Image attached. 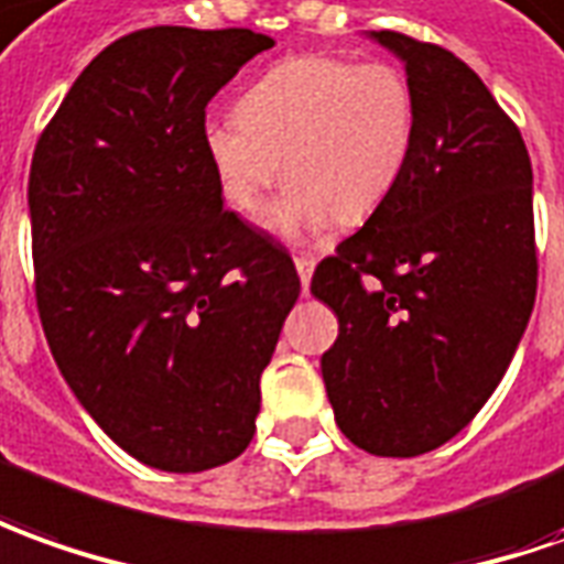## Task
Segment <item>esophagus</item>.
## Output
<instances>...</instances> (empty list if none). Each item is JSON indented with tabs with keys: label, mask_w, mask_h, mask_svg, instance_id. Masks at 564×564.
Wrapping results in <instances>:
<instances>
[{
	"label": "esophagus",
	"mask_w": 564,
	"mask_h": 564,
	"mask_svg": "<svg viewBox=\"0 0 564 564\" xmlns=\"http://www.w3.org/2000/svg\"><path fill=\"white\" fill-rule=\"evenodd\" d=\"M294 267H297V275H301V282H304L306 289V285H310V275H313V267H316V258L301 251V254H294Z\"/></svg>",
	"instance_id": "34e87169"
}]
</instances>
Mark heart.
Segmentation results:
<instances>
[{"label": "heart", "mask_w": 564, "mask_h": 564, "mask_svg": "<svg viewBox=\"0 0 564 564\" xmlns=\"http://www.w3.org/2000/svg\"><path fill=\"white\" fill-rule=\"evenodd\" d=\"M417 143V95L390 61L294 54L267 69L239 100V116H212L202 150L220 196L258 215L267 189L289 184L270 212L282 232L365 224L402 184Z\"/></svg>", "instance_id": "obj_1"}]
</instances>
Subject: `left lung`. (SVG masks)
<instances>
[{"mask_svg": "<svg viewBox=\"0 0 564 564\" xmlns=\"http://www.w3.org/2000/svg\"><path fill=\"white\" fill-rule=\"evenodd\" d=\"M405 61L417 143L402 184L310 291L337 316L322 378L340 433L378 457L457 436L507 375L538 294L531 159L448 48L371 33Z\"/></svg>", "mask_w": 564, "mask_h": 564, "instance_id": "left-lung-1", "label": "left lung"}]
</instances>
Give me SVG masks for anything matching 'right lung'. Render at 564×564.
I'll use <instances>...</instances> for the list:
<instances>
[{
	"instance_id": "obj_1",
	"label": "right lung",
	"mask_w": 564,
	"mask_h": 564,
	"mask_svg": "<svg viewBox=\"0 0 564 564\" xmlns=\"http://www.w3.org/2000/svg\"><path fill=\"white\" fill-rule=\"evenodd\" d=\"M273 39L150 26L97 54L30 165L33 273L61 375L147 467L202 473L248 448L260 375L301 294L285 245L224 208L208 100Z\"/></svg>"
}]
</instances>
